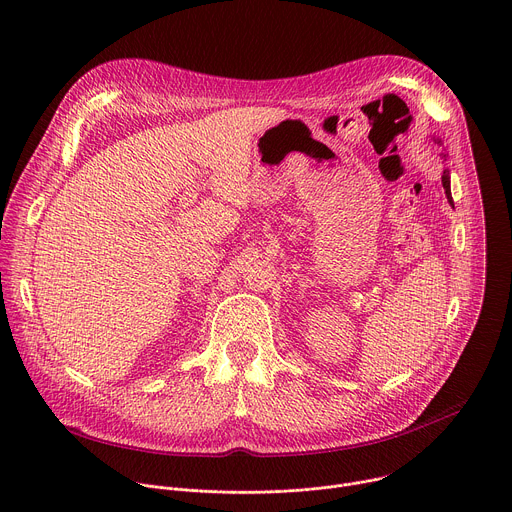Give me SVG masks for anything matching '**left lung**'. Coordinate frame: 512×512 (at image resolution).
<instances>
[{"label":"left lung","instance_id":"8db88e82","mask_svg":"<svg viewBox=\"0 0 512 512\" xmlns=\"http://www.w3.org/2000/svg\"><path fill=\"white\" fill-rule=\"evenodd\" d=\"M433 141H437V143H442L440 139L437 137H433ZM442 158H446V154H442ZM442 184H444V190H446V196H448V202L454 206V200H452V188H450V170L446 168L444 170V174H442Z\"/></svg>","mask_w":512,"mask_h":512}]
</instances>
